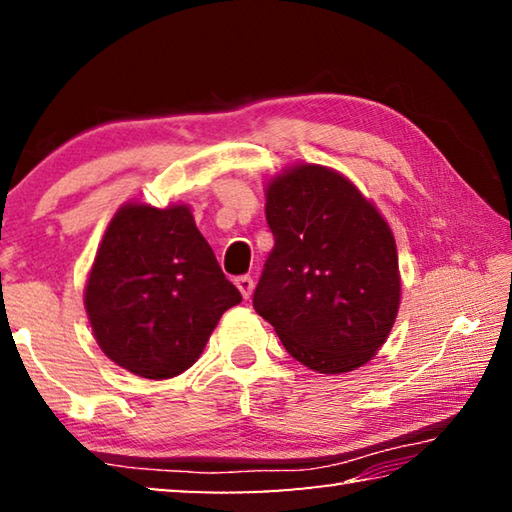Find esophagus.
Segmentation results:
<instances>
[{
  "label": "esophagus",
  "mask_w": 512,
  "mask_h": 512,
  "mask_svg": "<svg viewBox=\"0 0 512 512\" xmlns=\"http://www.w3.org/2000/svg\"><path fill=\"white\" fill-rule=\"evenodd\" d=\"M235 284H237V289L241 291V296H244L246 300L253 296V289H255L253 277H250V275H239L237 280H235Z\"/></svg>",
  "instance_id": "esophagus-1"
}]
</instances>
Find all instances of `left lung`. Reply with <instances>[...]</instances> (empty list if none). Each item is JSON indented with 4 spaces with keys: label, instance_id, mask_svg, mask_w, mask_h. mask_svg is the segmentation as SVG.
Wrapping results in <instances>:
<instances>
[{
    "label": "left lung",
    "instance_id": "obj_1",
    "mask_svg": "<svg viewBox=\"0 0 512 512\" xmlns=\"http://www.w3.org/2000/svg\"><path fill=\"white\" fill-rule=\"evenodd\" d=\"M275 246L253 307L293 359L325 375L368 363L400 307L393 232L350 180L300 164L266 189Z\"/></svg>",
    "mask_w": 512,
    "mask_h": 512
}]
</instances>
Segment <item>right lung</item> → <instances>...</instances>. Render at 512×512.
Listing matches in <instances>:
<instances>
[{
    "label": "right lung",
    "instance_id": "right-lung-1",
    "mask_svg": "<svg viewBox=\"0 0 512 512\" xmlns=\"http://www.w3.org/2000/svg\"><path fill=\"white\" fill-rule=\"evenodd\" d=\"M241 302L185 205H124L94 259L85 309L117 366L169 379L201 357L225 309Z\"/></svg>",
    "mask_w": 512,
    "mask_h": 512
}]
</instances>
